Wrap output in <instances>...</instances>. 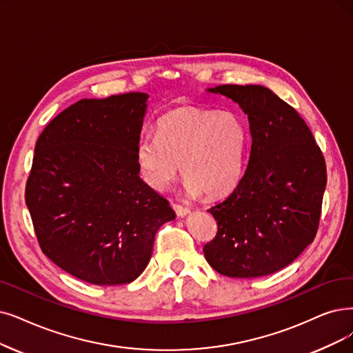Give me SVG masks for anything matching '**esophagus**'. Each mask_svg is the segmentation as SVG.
Here are the masks:
<instances>
[{"label":"esophagus","instance_id":"34e87169","mask_svg":"<svg viewBox=\"0 0 353 353\" xmlns=\"http://www.w3.org/2000/svg\"><path fill=\"white\" fill-rule=\"evenodd\" d=\"M172 207H174V210H175V213H176L178 217H184V216H187V214L190 213V208H188V207H184V205H181V204L174 203Z\"/></svg>","mask_w":353,"mask_h":353}]
</instances>
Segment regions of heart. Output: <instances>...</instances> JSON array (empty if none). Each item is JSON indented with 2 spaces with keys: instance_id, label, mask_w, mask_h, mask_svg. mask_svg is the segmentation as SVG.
Instances as JSON below:
<instances>
[{
  "instance_id": "b5f03b06",
  "label": "heart",
  "mask_w": 353,
  "mask_h": 353,
  "mask_svg": "<svg viewBox=\"0 0 353 353\" xmlns=\"http://www.w3.org/2000/svg\"><path fill=\"white\" fill-rule=\"evenodd\" d=\"M248 134L232 111L176 108L157 124V136L136 145L139 172L154 190L166 188L179 172L190 195L210 199L228 194L243 172Z\"/></svg>"
}]
</instances>
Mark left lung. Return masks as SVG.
<instances>
[{
    "mask_svg": "<svg viewBox=\"0 0 353 353\" xmlns=\"http://www.w3.org/2000/svg\"><path fill=\"white\" fill-rule=\"evenodd\" d=\"M248 114L250 153L229 196L208 210L217 234L204 256L230 278L271 275L314 241L326 162L312 130L290 104L262 85H219Z\"/></svg>",
    "mask_w": 353,
    "mask_h": 353,
    "instance_id": "left-lung-1",
    "label": "left lung"
}]
</instances>
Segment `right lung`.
I'll list each match as a JSON object with an SVG mask.
<instances>
[{
    "instance_id": "obj_1",
    "label": "right lung",
    "mask_w": 353,
    "mask_h": 353,
    "mask_svg": "<svg viewBox=\"0 0 353 353\" xmlns=\"http://www.w3.org/2000/svg\"><path fill=\"white\" fill-rule=\"evenodd\" d=\"M149 95L81 100L41 132L26 184L39 245L68 274L95 285L134 281L154 234L175 219L139 176L136 145Z\"/></svg>"
}]
</instances>
